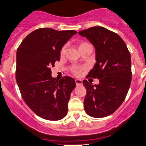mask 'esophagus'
I'll return each mask as SVG.
<instances>
[{
    "mask_svg": "<svg viewBox=\"0 0 146 146\" xmlns=\"http://www.w3.org/2000/svg\"><path fill=\"white\" fill-rule=\"evenodd\" d=\"M75 82H76V85L78 86V85H82V81L81 80H80V79H77V80H75Z\"/></svg>",
    "mask_w": 146,
    "mask_h": 146,
    "instance_id": "esophagus-1",
    "label": "esophagus"
}]
</instances>
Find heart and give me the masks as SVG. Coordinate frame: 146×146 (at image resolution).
<instances>
[{"label":"heart","instance_id":"heart-1","mask_svg":"<svg viewBox=\"0 0 146 146\" xmlns=\"http://www.w3.org/2000/svg\"><path fill=\"white\" fill-rule=\"evenodd\" d=\"M86 44H88V43H87V42H81L80 45V47L83 46V45H86ZM66 45H63L62 48H61V50H60V56H61V57L64 56L65 54H66ZM71 72H72V74H74V75L80 76L81 75V74H82V68L80 67V66H73V67H72V69H71Z\"/></svg>","mask_w":146,"mask_h":146}]
</instances>
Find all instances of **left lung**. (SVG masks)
<instances>
[{
  "mask_svg": "<svg viewBox=\"0 0 146 146\" xmlns=\"http://www.w3.org/2000/svg\"><path fill=\"white\" fill-rule=\"evenodd\" d=\"M96 48V63L88 76L99 80L98 85L83 80L87 93L84 100L86 113L95 118L109 116L121 105L132 80L131 56L126 44L113 32L93 27L79 32Z\"/></svg>",
  "mask_w": 146,
  "mask_h": 146,
  "instance_id": "8db88e82",
  "label": "left lung"
}]
</instances>
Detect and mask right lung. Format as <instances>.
Listing matches in <instances>:
<instances>
[{
  "label": "right lung",
  "mask_w": 146,
  "mask_h": 146,
  "mask_svg": "<svg viewBox=\"0 0 146 146\" xmlns=\"http://www.w3.org/2000/svg\"><path fill=\"white\" fill-rule=\"evenodd\" d=\"M77 32L40 28L29 33L17 52L16 80L21 97L35 114L50 121L61 119L76 83L73 78L51 77V67L60 60V50Z\"/></svg>",
  "instance_id": "add662e5"
}]
</instances>
